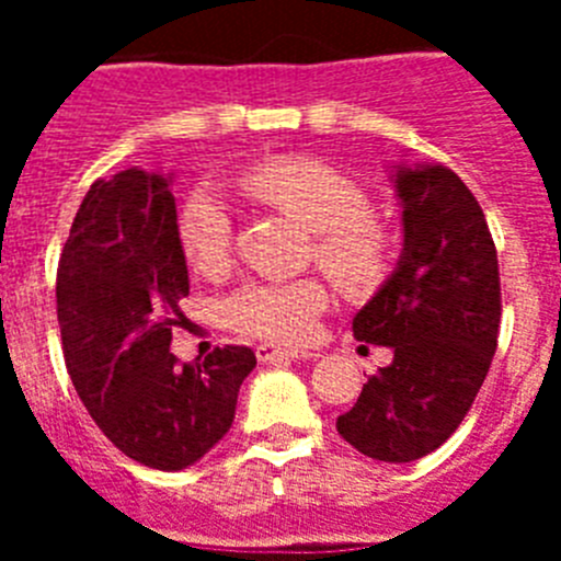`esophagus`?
<instances>
[{
    "label": "esophagus",
    "mask_w": 561,
    "mask_h": 561,
    "mask_svg": "<svg viewBox=\"0 0 561 561\" xmlns=\"http://www.w3.org/2000/svg\"><path fill=\"white\" fill-rule=\"evenodd\" d=\"M255 356L261 365H272V362H291V359H314L317 354L309 351H295V348H280V345H257Z\"/></svg>",
    "instance_id": "esophagus-1"
}]
</instances>
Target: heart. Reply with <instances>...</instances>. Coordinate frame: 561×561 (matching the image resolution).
<instances>
[{
	"label": "heart",
	"mask_w": 561,
	"mask_h": 561,
	"mask_svg": "<svg viewBox=\"0 0 561 561\" xmlns=\"http://www.w3.org/2000/svg\"><path fill=\"white\" fill-rule=\"evenodd\" d=\"M241 187L314 232L317 264L348 295H370L393 270V236L370 216L368 196L336 168L297 157L272 160L247 171ZM176 238L196 272L210 275L227 264L232 221L216 187L199 185L182 202ZM325 304L329 291L311 277L250 280L227 297L221 314L238 334L297 345L311 340Z\"/></svg>",
	"instance_id": "heart-1"
}]
</instances>
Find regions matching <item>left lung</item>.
<instances>
[{"label":"left lung","instance_id":"left-lung-1","mask_svg":"<svg viewBox=\"0 0 561 561\" xmlns=\"http://www.w3.org/2000/svg\"><path fill=\"white\" fill-rule=\"evenodd\" d=\"M401 207L393 272L354 317V336L393 362L362 385L336 433L356 453L410 463L458 430L483 385L500 331L497 250L472 191L438 162L388 171Z\"/></svg>","mask_w":561,"mask_h":561}]
</instances>
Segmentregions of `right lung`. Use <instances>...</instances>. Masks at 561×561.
Returning a JSON list of instances; mask_svg holds the SVG:
<instances>
[{"label":"right lung","mask_w":561,"mask_h":561,"mask_svg":"<svg viewBox=\"0 0 561 561\" xmlns=\"http://www.w3.org/2000/svg\"><path fill=\"white\" fill-rule=\"evenodd\" d=\"M173 173L98 180L58 261V323L69 379L114 447L162 472L205 458L236 419L255 354L227 345L196 365L171 354L191 291L176 238Z\"/></svg>","instance_id":"add662e5"}]
</instances>
